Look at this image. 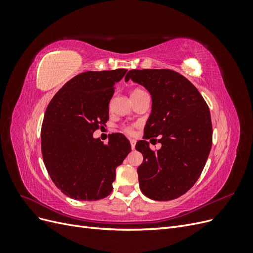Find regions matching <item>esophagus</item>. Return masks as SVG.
Listing matches in <instances>:
<instances>
[{"label": "esophagus", "mask_w": 253, "mask_h": 253, "mask_svg": "<svg viewBox=\"0 0 253 253\" xmlns=\"http://www.w3.org/2000/svg\"><path fill=\"white\" fill-rule=\"evenodd\" d=\"M129 142H131V147L134 150L135 149V144H136V140L135 139H129Z\"/></svg>", "instance_id": "34e87169"}]
</instances>
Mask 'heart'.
I'll return each mask as SVG.
<instances>
[{
    "label": "heart",
    "instance_id": "obj_1",
    "mask_svg": "<svg viewBox=\"0 0 253 253\" xmlns=\"http://www.w3.org/2000/svg\"><path fill=\"white\" fill-rule=\"evenodd\" d=\"M143 94H147L143 89H141V88H134V89L132 90L131 96H132V99L134 100V99L140 97V96L143 95ZM121 128H122V131L127 133V134H132V133L134 132V126H124Z\"/></svg>",
    "mask_w": 253,
    "mask_h": 253
}]
</instances>
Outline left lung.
Segmentation results:
<instances>
[{"label": "left lung", "instance_id": "left-lung-1", "mask_svg": "<svg viewBox=\"0 0 253 253\" xmlns=\"http://www.w3.org/2000/svg\"><path fill=\"white\" fill-rule=\"evenodd\" d=\"M129 79L152 96L143 140L136 143L143 155L137 169L140 190L154 201L175 200L193 187L208 159L212 147L208 104L192 83L172 70H132L126 76V81ZM147 139L160 142L162 148L150 149Z\"/></svg>", "mask_w": 253, "mask_h": 253}]
</instances>
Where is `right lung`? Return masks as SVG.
<instances>
[{
  "label": "right lung",
  "mask_w": 253,
  "mask_h": 253,
  "mask_svg": "<svg viewBox=\"0 0 253 253\" xmlns=\"http://www.w3.org/2000/svg\"><path fill=\"white\" fill-rule=\"evenodd\" d=\"M127 70L84 72L52 97L41 127V151L51 180L68 197L98 201L113 190L116 168L131 152L125 135L115 133L108 143L93 133L109 120L115 83Z\"/></svg>",
  "instance_id": "add662e5"
}]
</instances>
